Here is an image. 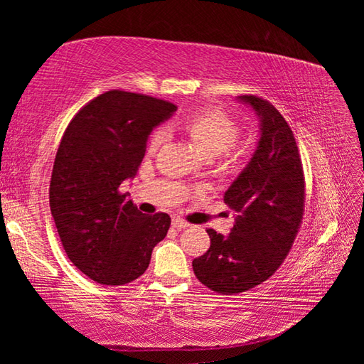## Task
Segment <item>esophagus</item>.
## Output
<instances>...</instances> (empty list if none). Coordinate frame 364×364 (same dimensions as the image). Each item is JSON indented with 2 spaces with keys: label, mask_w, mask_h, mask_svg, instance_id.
I'll list each match as a JSON object with an SVG mask.
<instances>
[{
  "label": "esophagus",
  "mask_w": 364,
  "mask_h": 364,
  "mask_svg": "<svg viewBox=\"0 0 364 364\" xmlns=\"http://www.w3.org/2000/svg\"><path fill=\"white\" fill-rule=\"evenodd\" d=\"M171 226L176 228V230H184V228L189 226V223L186 220H183L180 217H173V220H171Z\"/></svg>",
  "instance_id": "esophagus-1"
}]
</instances>
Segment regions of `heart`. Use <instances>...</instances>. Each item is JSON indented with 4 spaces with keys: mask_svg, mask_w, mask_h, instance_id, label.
I'll return each mask as SVG.
<instances>
[{
    "mask_svg": "<svg viewBox=\"0 0 364 364\" xmlns=\"http://www.w3.org/2000/svg\"><path fill=\"white\" fill-rule=\"evenodd\" d=\"M181 128L208 157H217L225 152L226 165H237L241 162L242 152L231 149L241 134V127L223 110L215 107L197 109L184 117ZM165 139H167V132L164 128H157L151 134L147 149L151 152L157 151Z\"/></svg>",
    "mask_w": 364,
    "mask_h": 364,
    "instance_id": "obj_1",
    "label": "heart"
}]
</instances>
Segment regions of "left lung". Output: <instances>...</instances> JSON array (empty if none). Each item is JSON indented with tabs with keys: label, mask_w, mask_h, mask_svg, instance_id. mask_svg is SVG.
Listing matches in <instances>:
<instances>
[{
	"label": "left lung",
	"mask_w": 364,
	"mask_h": 364,
	"mask_svg": "<svg viewBox=\"0 0 364 364\" xmlns=\"http://www.w3.org/2000/svg\"><path fill=\"white\" fill-rule=\"evenodd\" d=\"M260 117V141L247 167L225 193L237 213L228 236L207 230L210 249L193 260L202 284L218 294H239L276 273L300 230L305 175L294 133L273 104L241 96Z\"/></svg>",
	"instance_id": "1"
}]
</instances>
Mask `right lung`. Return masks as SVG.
Segmentation results:
<instances>
[{"instance_id": "right-lung-1", "label": "right lung", "mask_w": 364, "mask_h": 364, "mask_svg": "<svg viewBox=\"0 0 364 364\" xmlns=\"http://www.w3.org/2000/svg\"><path fill=\"white\" fill-rule=\"evenodd\" d=\"M175 104L110 90L78 110L54 159L49 207L70 262L96 282L122 286L149 267L167 236V213L144 215L120 184L136 175L147 136Z\"/></svg>"}]
</instances>
